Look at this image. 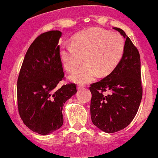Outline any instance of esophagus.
Returning a JSON list of instances; mask_svg holds the SVG:
<instances>
[{
    "label": "esophagus",
    "instance_id": "1",
    "mask_svg": "<svg viewBox=\"0 0 158 158\" xmlns=\"http://www.w3.org/2000/svg\"><path fill=\"white\" fill-rule=\"evenodd\" d=\"M85 87V86L83 85V84H78V85H77V88L78 89H82L83 87Z\"/></svg>",
    "mask_w": 158,
    "mask_h": 158
}]
</instances>
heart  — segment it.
<instances>
[{"mask_svg": "<svg viewBox=\"0 0 158 158\" xmlns=\"http://www.w3.org/2000/svg\"><path fill=\"white\" fill-rule=\"evenodd\" d=\"M124 40L121 34L101 28L93 27L73 36L71 45H62L59 56L64 68L72 72L83 63L85 64L74 71L70 79L85 84L98 75L110 74L121 61L124 51Z\"/></svg>", "mask_w": 158, "mask_h": 158, "instance_id": "1", "label": "heart"}]
</instances>
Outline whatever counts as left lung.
I'll return each mask as SVG.
<instances>
[{"instance_id":"obj_1","label":"left lung","mask_w":158,"mask_h":158,"mask_svg":"<svg viewBox=\"0 0 158 158\" xmlns=\"http://www.w3.org/2000/svg\"><path fill=\"white\" fill-rule=\"evenodd\" d=\"M114 29L126 39L122 58L109 75L89 87L92 94L91 121L106 133L119 131L130 124L138 110L143 92L138 50L122 29Z\"/></svg>"}]
</instances>
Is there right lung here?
Returning a JSON list of instances; mask_svg holds the SVG:
<instances>
[{"label": "right lung", "instance_id": "add662e5", "mask_svg": "<svg viewBox=\"0 0 158 158\" xmlns=\"http://www.w3.org/2000/svg\"><path fill=\"white\" fill-rule=\"evenodd\" d=\"M59 31L39 35L27 51L17 86L18 112L32 131L42 135L55 131L64 122V103L77 93L75 84L58 88L64 79L59 56Z\"/></svg>", "mask_w": 158, "mask_h": 158}]
</instances>
